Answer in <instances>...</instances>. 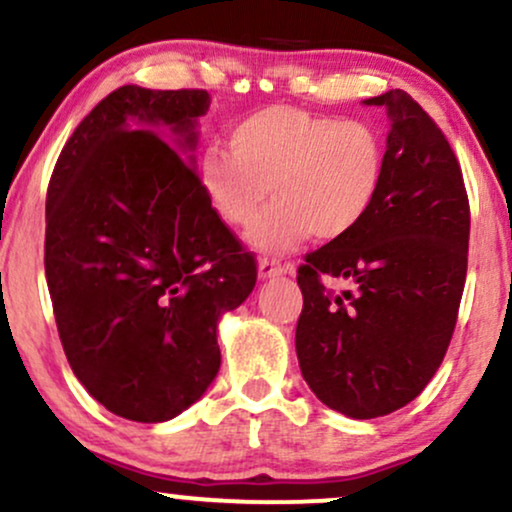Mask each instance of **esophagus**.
Returning <instances> with one entry per match:
<instances>
[{
  "label": "esophagus",
  "instance_id": "esophagus-1",
  "mask_svg": "<svg viewBox=\"0 0 512 512\" xmlns=\"http://www.w3.org/2000/svg\"><path fill=\"white\" fill-rule=\"evenodd\" d=\"M260 279H272V276H281V274H293L295 264L293 262H281L274 260V257H264L260 260Z\"/></svg>",
  "mask_w": 512,
  "mask_h": 512
}]
</instances>
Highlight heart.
I'll use <instances>...</instances> for the list:
<instances>
[{
	"mask_svg": "<svg viewBox=\"0 0 512 512\" xmlns=\"http://www.w3.org/2000/svg\"><path fill=\"white\" fill-rule=\"evenodd\" d=\"M197 178L214 214L248 226L257 250H286L312 238L329 243L369 217L386 181V140L377 126L307 109H257L231 128V150L207 145Z\"/></svg>",
	"mask_w": 512,
	"mask_h": 512,
	"instance_id": "obj_1",
	"label": "heart"
}]
</instances>
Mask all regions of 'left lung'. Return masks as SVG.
<instances>
[{"label":"left lung","mask_w":512,"mask_h":512,"mask_svg":"<svg viewBox=\"0 0 512 512\" xmlns=\"http://www.w3.org/2000/svg\"><path fill=\"white\" fill-rule=\"evenodd\" d=\"M386 107V181L369 217L305 255L295 326L300 372L331 410L372 420L424 391L451 343L467 276L470 200L458 157L405 90ZM351 283L343 294L321 279Z\"/></svg>","instance_id":"8db88e82"}]
</instances>
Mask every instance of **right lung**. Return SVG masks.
Returning <instances> with one entry per match:
<instances>
[{"label": "right lung", "instance_id": "obj_1", "mask_svg": "<svg viewBox=\"0 0 512 512\" xmlns=\"http://www.w3.org/2000/svg\"><path fill=\"white\" fill-rule=\"evenodd\" d=\"M207 90L123 85L78 123L47 188L45 274L66 360L114 415L166 422L217 377V324L257 281L202 193ZM163 135L159 136L158 133Z\"/></svg>", "mask_w": 512, "mask_h": 512}]
</instances>
